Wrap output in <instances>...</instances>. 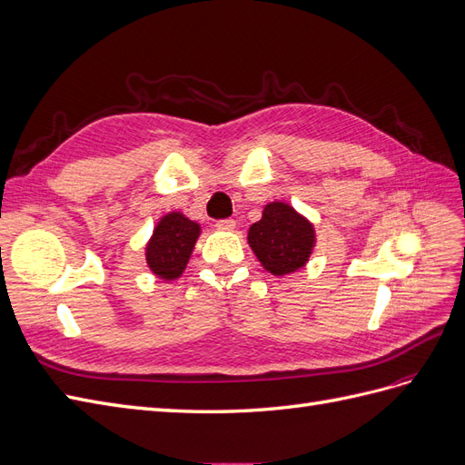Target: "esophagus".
Here are the masks:
<instances>
[{
    "mask_svg": "<svg viewBox=\"0 0 465 465\" xmlns=\"http://www.w3.org/2000/svg\"><path fill=\"white\" fill-rule=\"evenodd\" d=\"M215 227H217L219 231H234L236 223H234L232 219H223V221H217Z\"/></svg>",
    "mask_w": 465,
    "mask_h": 465,
    "instance_id": "1",
    "label": "esophagus"
}]
</instances>
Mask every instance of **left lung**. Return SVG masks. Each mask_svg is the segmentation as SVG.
<instances>
[{
    "mask_svg": "<svg viewBox=\"0 0 465 465\" xmlns=\"http://www.w3.org/2000/svg\"><path fill=\"white\" fill-rule=\"evenodd\" d=\"M248 244L267 273L283 277L302 270L316 246L314 224L285 202H270L248 229Z\"/></svg>",
    "mask_w": 465,
    "mask_h": 465,
    "instance_id": "obj_1",
    "label": "left lung"
}]
</instances>
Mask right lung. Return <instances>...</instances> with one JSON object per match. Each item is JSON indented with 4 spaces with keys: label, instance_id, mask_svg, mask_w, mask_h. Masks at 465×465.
I'll return each mask as SVG.
<instances>
[{
    "label": "right lung",
    "instance_id": "right-lung-1",
    "mask_svg": "<svg viewBox=\"0 0 465 465\" xmlns=\"http://www.w3.org/2000/svg\"><path fill=\"white\" fill-rule=\"evenodd\" d=\"M200 234V223L192 221L182 211L163 215L145 244V260L151 273L166 283L182 277Z\"/></svg>",
    "mask_w": 465,
    "mask_h": 465
}]
</instances>
